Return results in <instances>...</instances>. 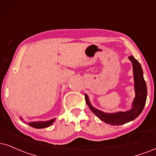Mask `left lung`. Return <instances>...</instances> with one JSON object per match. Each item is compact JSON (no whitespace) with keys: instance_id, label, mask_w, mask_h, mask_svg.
Segmentation results:
<instances>
[{"instance_id":"8db88e82","label":"left lung","mask_w":156,"mask_h":156,"mask_svg":"<svg viewBox=\"0 0 156 156\" xmlns=\"http://www.w3.org/2000/svg\"><path fill=\"white\" fill-rule=\"evenodd\" d=\"M133 63L134 80H135V97L133 102V108L127 112H119L117 113L108 114L95 109L90 104L88 96L85 94V99L90 109L101 121L111 125H121L136 119L143 112L147 98V86L143 78V69L140 64L133 55L129 57Z\"/></svg>"}]
</instances>
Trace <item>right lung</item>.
I'll return each mask as SVG.
<instances>
[{"instance_id": "add662e5", "label": "right lung", "mask_w": 156, "mask_h": 156, "mask_svg": "<svg viewBox=\"0 0 156 156\" xmlns=\"http://www.w3.org/2000/svg\"><path fill=\"white\" fill-rule=\"evenodd\" d=\"M55 119L50 120L47 122H30L29 125L31 126V127L37 128V129H42V128H45L47 127H49L54 122Z\"/></svg>"}]
</instances>
